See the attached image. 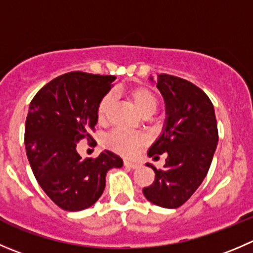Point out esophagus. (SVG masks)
Here are the masks:
<instances>
[{
  "label": "esophagus",
  "mask_w": 253,
  "mask_h": 253,
  "mask_svg": "<svg viewBox=\"0 0 253 253\" xmlns=\"http://www.w3.org/2000/svg\"><path fill=\"white\" fill-rule=\"evenodd\" d=\"M124 164H125V167H128V168H131V169H137L141 167V164H139L138 162H132V161H125Z\"/></svg>",
  "instance_id": "1"
}]
</instances>
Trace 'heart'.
<instances>
[{
  "mask_svg": "<svg viewBox=\"0 0 253 253\" xmlns=\"http://www.w3.org/2000/svg\"><path fill=\"white\" fill-rule=\"evenodd\" d=\"M127 97L131 100L141 114L149 115L154 112L158 106V97L154 94L153 90L147 86H137L129 89L127 91ZM114 102V95L112 92H107L101 97L99 105H97V117L99 121L106 120L109 110L111 109ZM146 143V137L142 133L137 132H128L124 129H115L112 133L105 139V144L112 151L117 152L124 156H133L142 146Z\"/></svg>",
  "mask_w": 253,
  "mask_h": 253,
  "instance_id": "b5f03b06",
  "label": "heart"
}]
</instances>
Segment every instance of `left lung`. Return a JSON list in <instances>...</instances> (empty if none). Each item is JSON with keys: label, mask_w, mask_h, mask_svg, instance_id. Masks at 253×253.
I'll return each mask as SVG.
<instances>
[{"label": "left lung", "mask_w": 253, "mask_h": 253, "mask_svg": "<svg viewBox=\"0 0 253 253\" xmlns=\"http://www.w3.org/2000/svg\"><path fill=\"white\" fill-rule=\"evenodd\" d=\"M157 87L166 101L167 119L148 156L157 159L167 152L168 157L162 169L147 163L156 176L143 188V194L158 207L175 209L194 194L207 176L219 141L216 117L209 96L188 80L159 74Z\"/></svg>", "instance_id": "1"}]
</instances>
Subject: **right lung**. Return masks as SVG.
Returning <instances> with one entry per match:
<instances>
[{
  "label": "right lung",
  "mask_w": 253,
  "mask_h": 253,
  "mask_svg": "<svg viewBox=\"0 0 253 253\" xmlns=\"http://www.w3.org/2000/svg\"><path fill=\"white\" fill-rule=\"evenodd\" d=\"M112 75L72 72L44 85L29 105L24 129L27 157L37 181L63 210L90 208L104 193L106 173L124 162L114 152L83 159L82 139L92 141L97 105L110 91Z\"/></svg>",
  "instance_id": "obj_1"
}]
</instances>
